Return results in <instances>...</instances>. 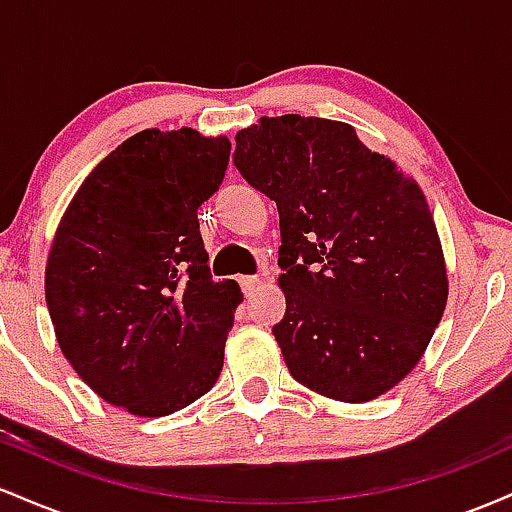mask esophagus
Segmentation results:
<instances>
[{
  "mask_svg": "<svg viewBox=\"0 0 512 512\" xmlns=\"http://www.w3.org/2000/svg\"><path fill=\"white\" fill-rule=\"evenodd\" d=\"M240 286H243L245 296H252V291L260 286V276H243V279H240Z\"/></svg>",
  "mask_w": 512,
  "mask_h": 512,
  "instance_id": "1",
  "label": "esophagus"
}]
</instances>
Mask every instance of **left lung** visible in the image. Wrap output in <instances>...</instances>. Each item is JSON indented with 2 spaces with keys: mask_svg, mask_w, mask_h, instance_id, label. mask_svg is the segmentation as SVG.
Returning <instances> with one entry per match:
<instances>
[{
  "mask_svg": "<svg viewBox=\"0 0 512 512\" xmlns=\"http://www.w3.org/2000/svg\"><path fill=\"white\" fill-rule=\"evenodd\" d=\"M236 168L279 209L272 327L298 383L337 402L385 395L414 370L448 303V269L419 182L346 122L260 117Z\"/></svg>",
  "mask_w": 512,
  "mask_h": 512,
  "instance_id": "left-lung-1",
  "label": "left lung"
}]
</instances>
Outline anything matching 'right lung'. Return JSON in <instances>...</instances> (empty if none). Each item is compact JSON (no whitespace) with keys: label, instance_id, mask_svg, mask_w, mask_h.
<instances>
[{"label":"right lung","instance_id":"obj_1","mask_svg":"<svg viewBox=\"0 0 512 512\" xmlns=\"http://www.w3.org/2000/svg\"><path fill=\"white\" fill-rule=\"evenodd\" d=\"M228 137L144 129L81 182L45 267L57 344L79 378L134 416H168L219 380L233 279L214 281L197 209L219 190Z\"/></svg>","mask_w":512,"mask_h":512}]
</instances>
